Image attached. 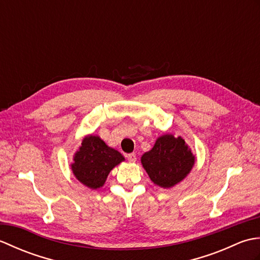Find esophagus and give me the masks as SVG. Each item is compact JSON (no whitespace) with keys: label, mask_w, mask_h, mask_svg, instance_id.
I'll use <instances>...</instances> for the list:
<instances>
[{"label":"esophagus","mask_w":260,"mask_h":260,"mask_svg":"<svg viewBox=\"0 0 260 260\" xmlns=\"http://www.w3.org/2000/svg\"><path fill=\"white\" fill-rule=\"evenodd\" d=\"M127 159H128V161H129V162H132V163L136 162V154H135V153H131V154H128V155H127Z\"/></svg>","instance_id":"obj_1"}]
</instances>
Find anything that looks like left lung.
Segmentation results:
<instances>
[{
  "mask_svg": "<svg viewBox=\"0 0 260 260\" xmlns=\"http://www.w3.org/2000/svg\"><path fill=\"white\" fill-rule=\"evenodd\" d=\"M141 162L154 184L168 189L190 173L196 156L181 136L167 134L159 136L152 150L143 154Z\"/></svg>",
  "mask_w": 260,
  "mask_h": 260,
  "instance_id": "8db88e82",
  "label": "left lung"
}]
</instances>
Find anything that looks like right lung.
Here are the masks:
<instances>
[{
    "label": "right lung",
    "mask_w": 260,
    "mask_h": 260,
    "mask_svg": "<svg viewBox=\"0 0 260 260\" xmlns=\"http://www.w3.org/2000/svg\"><path fill=\"white\" fill-rule=\"evenodd\" d=\"M124 159L118 151L107 146L101 137L88 135L75 154L71 170L82 184L96 190L104 185L110 171Z\"/></svg>",
    "instance_id": "add662e5"
}]
</instances>
